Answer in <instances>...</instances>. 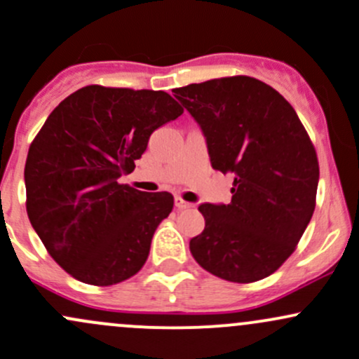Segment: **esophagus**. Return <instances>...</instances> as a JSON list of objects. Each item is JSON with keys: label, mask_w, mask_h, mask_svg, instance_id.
<instances>
[{"label": "esophagus", "mask_w": 359, "mask_h": 359, "mask_svg": "<svg viewBox=\"0 0 359 359\" xmlns=\"http://www.w3.org/2000/svg\"><path fill=\"white\" fill-rule=\"evenodd\" d=\"M175 208H179V210L192 208V203H187V201H184V199L180 198V196H177V198H175Z\"/></svg>", "instance_id": "esophagus-1"}]
</instances>
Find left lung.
<instances>
[{
	"mask_svg": "<svg viewBox=\"0 0 359 359\" xmlns=\"http://www.w3.org/2000/svg\"><path fill=\"white\" fill-rule=\"evenodd\" d=\"M201 126L211 167L233 177L229 205H201L189 249L206 271L249 284L284 265L316 205L318 158L289 101L248 75L173 89Z\"/></svg>",
	"mask_w": 359,
	"mask_h": 359,
	"instance_id": "8db88e82",
	"label": "left lung"
}]
</instances>
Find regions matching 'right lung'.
Listing matches in <instances>:
<instances>
[{"label": "right lung", "mask_w": 359, "mask_h": 359, "mask_svg": "<svg viewBox=\"0 0 359 359\" xmlns=\"http://www.w3.org/2000/svg\"><path fill=\"white\" fill-rule=\"evenodd\" d=\"M182 113L165 90L86 86L51 111L30 142L29 220L74 278L107 287L144 266L173 196L137 191L120 177L135 168L149 135Z\"/></svg>", "instance_id": "obj_1"}]
</instances>
